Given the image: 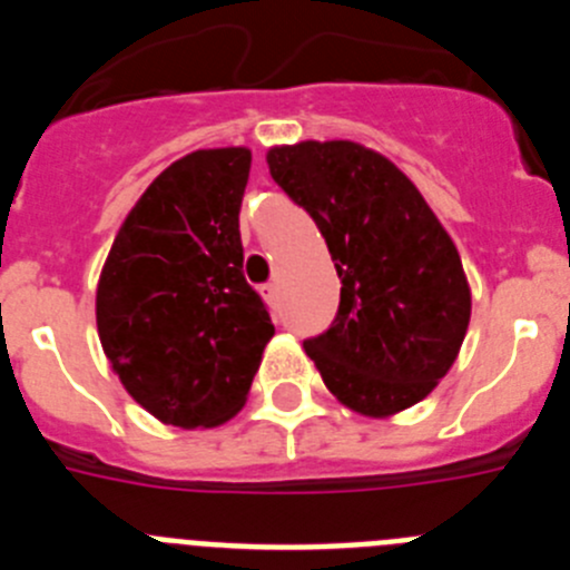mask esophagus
<instances>
[{"instance_id": "34e87169", "label": "esophagus", "mask_w": 570, "mask_h": 570, "mask_svg": "<svg viewBox=\"0 0 570 570\" xmlns=\"http://www.w3.org/2000/svg\"><path fill=\"white\" fill-rule=\"evenodd\" d=\"M259 294H262V299L268 302V308L276 311V305H279V288H276L274 282H268V285H262Z\"/></svg>"}]
</instances>
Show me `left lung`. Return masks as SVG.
I'll return each instance as SVG.
<instances>
[{"label":"left lung","instance_id":"1","mask_svg":"<svg viewBox=\"0 0 570 570\" xmlns=\"http://www.w3.org/2000/svg\"><path fill=\"white\" fill-rule=\"evenodd\" d=\"M274 183L311 214L336 274L340 311L305 354L331 394L385 420L425 400L460 356L471 288L460 250L416 185L347 139L276 145Z\"/></svg>","mask_w":570,"mask_h":570}]
</instances>
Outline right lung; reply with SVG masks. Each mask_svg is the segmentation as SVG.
Listing matches in <instances>:
<instances>
[{
    "label": "right lung",
    "mask_w": 570,
    "mask_h": 570,
    "mask_svg": "<svg viewBox=\"0 0 570 570\" xmlns=\"http://www.w3.org/2000/svg\"><path fill=\"white\" fill-rule=\"evenodd\" d=\"M248 148H205L156 176L125 216L97 285L114 374L165 425L216 428L245 405L274 336L242 274Z\"/></svg>",
    "instance_id": "obj_1"
}]
</instances>
